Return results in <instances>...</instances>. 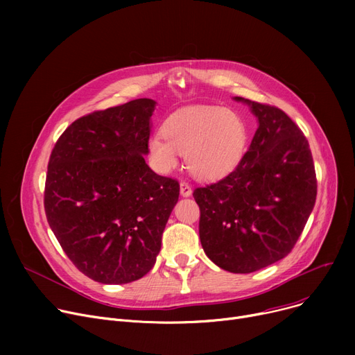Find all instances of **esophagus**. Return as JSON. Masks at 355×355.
Here are the masks:
<instances>
[{
	"instance_id": "1",
	"label": "esophagus",
	"mask_w": 355,
	"mask_h": 355,
	"mask_svg": "<svg viewBox=\"0 0 355 355\" xmlns=\"http://www.w3.org/2000/svg\"><path fill=\"white\" fill-rule=\"evenodd\" d=\"M180 193H181L182 197H190V196L193 194V190H191V187H190V184L182 181V182L180 184Z\"/></svg>"
}]
</instances>
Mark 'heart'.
<instances>
[{
	"label": "heart",
	"mask_w": 355,
	"mask_h": 355,
	"mask_svg": "<svg viewBox=\"0 0 355 355\" xmlns=\"http://www.w3.org/2000/svg\"><path fill=\"white\" fill-rule=\"evenodd\" d=\"M161 134L148 141V155L157 171L168 174L185 155L190 173L206 181L233 173L246 153L248 128L236 112L218 106H190L168 116Z\"/></svg>",
	"instance_id": "heart-1"
}]
</instances>
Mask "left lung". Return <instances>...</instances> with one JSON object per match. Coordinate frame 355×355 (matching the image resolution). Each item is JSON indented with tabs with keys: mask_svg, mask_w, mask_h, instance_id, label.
Segmentation results:
<instances>
[{
	"mask_svg": "<svg viewBox=\"0 0 355 355\" xmlns=\"http://www.w3.org/2000/svg\"><path fill=\"white\" fill-rule=\"evenodd\" d=\"M249 105L257 129L236 170L193 196L200 207L201 246L213 263L250 273L288 256L316 198L308 139L284 110Z\"/></svg>",
	"mask_w": 355,
	"mask_h": 355,
	"instance_id": "8db88e82",
	"label": "left lung"
}]
</instances>
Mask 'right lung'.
<instances>
[{"mask_svg": "<svg viewBox=\"0 0 355 355\" xmlns=\"http://www.w3.org/2000/svg\"><path fill=\"white\" fill-rule=\"evenodd\" d=\"M157 102L135 99L74 121L55 142L44 210L67 257L93 281L122 285L155 265L180 184L145 162Z\"/></svg>", "mask_w": 355, "mask_h": 355, "instance_id": "add662e5", "label": "right lung"}]
</instances>
